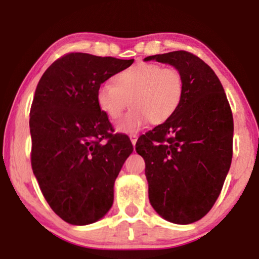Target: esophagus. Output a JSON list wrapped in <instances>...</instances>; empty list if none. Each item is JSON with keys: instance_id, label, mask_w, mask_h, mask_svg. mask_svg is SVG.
Instances as JSON below:
<instances>
[{"instance_id": "34e87169", "label": "esophagus", "mask_w": 259, "mask_h": 259, "mask_svg": "<svg viewBox=\"0 0 259 259\" xmlns=\"http://www.w3.org/2000/svg\"><path fill=\"white\" fill-rule=\"evenodd\" d=\"M130 140H132V144L135 146L136 141H138V136H136L135 134H132V135H130Z\"/></svg>"}]
</instances>
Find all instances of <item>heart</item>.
I'll use <instances>...</instances> for the list:
<instances>
[{"label":"heart","mask_w":259,"mask_h":259,"mask_svg":"<svg viewBox=\"0 0 259 259\" xmlns=\"http://www.w3.org/2000/svg\"><path fill=\"white\" fill-rule=\"evenodd\" d=\"M184 96V78L175 67L141 62L113 76L103 83L96 102L104 115L118 120L127 107L132 110L118 124L121 133H138L151 121L163 124L176 114Z\"/></svg>","instance_id":"heart-1"}]
</instances>
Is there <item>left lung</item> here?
<instances>
[{"label": "left lung", "instance_id": "left-lung-1", "mask_svg": "<svg viewBox=\"0 0 259 259\" xmlns=\"http://www.w3.org/2000/svg\"><path fill=\"white\" fill-rule=\"evenodd\" d=\"M175 66L184 78L176 114L140 136L149 199L173 224L195 223L212 208L231 166L234 118L220 79L209 65L180 50L145 58Z\"/></svg>", "mask_w": 259, "mask_h": 259}]
</instances>
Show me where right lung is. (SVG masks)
Wrapping results in <instances>:
<instances>
[{
  "label": "right lung",
  "mask_w": 259,
  "mask_h": 259,
  "mask_svg": "<svg viewBox=\"0 0 259 259\" xmlns=\"http://www.w3.org/2000/svg\"><path fill=\"white\" fill-rule=\"evenodd\" d=\"M133 62L70 53L36 86L29 119L33 173L53 211L71 225L107 214L114 182L134 150L126 135L113 134L96 102L98 87Z\"/></svg>",
  "instance_id": "obj_1"
}]
</instances>
